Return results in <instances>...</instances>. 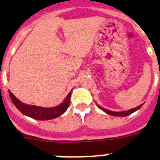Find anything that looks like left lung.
I'll use <instances>...</instances> for the list:
<instances>
[{
  "mask_svg": "<svg viewBox=\"0 0 160 160\" xmlns=\"http://www.w3.org/2000/svg\"><path fill=\"white\" fill-rule=\"evenodd\" d=\"M142 105H143V103H142V104H141V105L138 106V107H135V108L131 109V110H128V111H119V112H116V111H109V110H107V109L103 108V107H100L99 105H98V104H97L98 107H99L102 111H103L105 113H107V114H110V115H112V116H117V117H125V116H128V115H130L131 114H132V113L135 112V111H138V109H140L141 107H142Z\"/></svg>",
  "mask_w": 160,
  "mask_h": 160,
  "instance_id": "left-lung-1",
  "label": "left lung"
}]
</instances>
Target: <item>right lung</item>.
Segmentation results:
<instances>
[{
	"label": "right lung",
	"mask_w": 160,
	"mask_h": 160,
	"mask_svg": "<svg viewBox=\"0 0 160 160\" xmlns=\"http://www.w3.org/2000/svg\"><path fill=\"white\" fill-rule=\"evenodd\" d=\"M71 91L67 94L64 101L61 104L54 107H49V108L38 107V106L28 105V104H25V103L22 102L19 99H18L12 94L10 90H8V94H9L10 98L14 106L23 114L28 117H30L33 119L49 120L58 118V117L61 116L62 114L66 112L68 107L70 106Z\"/></svg>",
	"instance_id": "add662e5"
}]
</instances>
